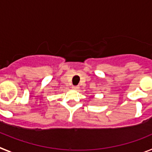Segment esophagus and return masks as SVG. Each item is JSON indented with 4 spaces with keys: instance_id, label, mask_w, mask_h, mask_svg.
Segmentation results:
<instances>
[{
    "instance_id": "obj_1",
    "label": "esophagus",
    "mask_w": 152,
    "mask_h": 152,
    "mask_svg": "<svg viewBox=\"0 0 152 152\" xmlns=\"http://www.w3.org/2000/svg\"><path fill=\"white\" fill-rule=\"evenodd\" d=\"M72 88H73L74 90H77L79 88V87H78V86H72Z\"/></svg>"
}]
</instances>
